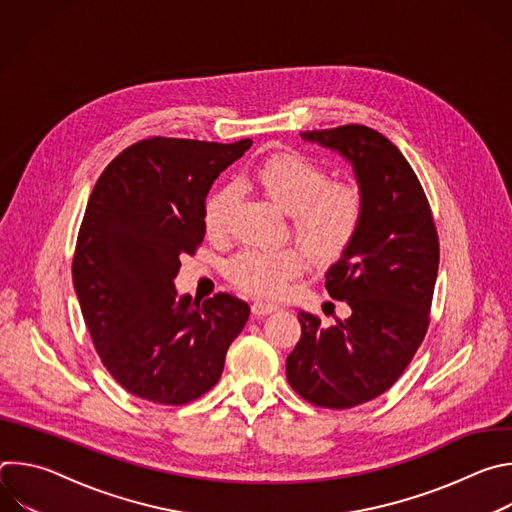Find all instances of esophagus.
<instances>
[{
	"mask_svg": "<svg viewBox=\"0 0 512 512\" xmlns=\"http://www.w3.org/2000/svg\"><path fill=\"white\" fill-rule=\"evenodd\" d=\"M251 312H253V316L261 318V316H269V314L277 312V306H273V304H265V302H255V304L251 306Z\"/></svg>",
	"mask_w": 512,
	"mask_h": 512,
	"instance_id": "34e87169",
	"label": "esophagus"
}]
</instances>
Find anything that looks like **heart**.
Here are the masks:
<instances>
[{"label":"heart","instance_id":"heart-1","mask_svg":"<svg viewBox=\"0 0 512 512\" xmlns=\"http://www.w3.org/2000/svg\"><path fill=\"white\" fill-rule=\"evenodd\" d=\"M251 182L289 214L291 231L320 263L340 259L360 233L367 210L362 188L356 182H334L330 172L306 154L289 150L265 158L251 170ZM237 200L239 190L233 184L206 196L202 223L208 237L227 235ZM307 250L302 245L247 247L229 261L227 275L247 294L273 300L310 269L312 257Z\"/></svg>","mask_w":512,"mask_h":512}]
</instances>
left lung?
<instances>
[{
	"label": "left lung",
	"instance_id": "8db88e82",
	"mask_svg": "<svg viewBox=\"0 0 512 512\" xmlns=\"http://www.w3.org/2000/svg\"><path fill=\"white\" fill-rule=\"evenodd\" d=\"M302 137L352 164L367 210L354 243L326 271L330 298L346 302L350 318L326 328L300 312L302 338L285 373L308 403L350 409L395 385L423 342L440 241L413 168L385 135L350 123Z\"/></svg>",
	"mask_w": 512,
	"mask_h": 512
}]
</instances>
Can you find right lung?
Returning <instances> with one entry per match:
<instances>
[{
	"mask_svg": "<svg viewBox=\"0 0 512 512\" xmlns=\"http://www.w3.org/2000/svg\"><path fill=\"white\" fill-rule=\"evenodd\" d=\"M251 139L150 137L99 176L77 237L72 283L101 362L131 395L186 405L223 375L249 306L229 294L178 296L180 257L204 239V198Z\"/></svg>",
	"mask_w": 512,
	"mask_h": 512,
	"instance_id": "obj_1",
	"label": "right lung"
}]
</instances>
